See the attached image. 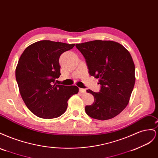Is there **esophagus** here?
<instances>
[{"label": "esophagus", "instance_id": "obj_1", "mask_svg": "<svg viewBox=\"0 0 158 158\" xmlns=\"http://www.w3.org/2000/svg\"><path fill=\"white\" fill-rule=\"evenodd\" d=\"M79 91H80V92L82 93V94H85V89L80 88V89H79Z\"/></svg>", "mask_w": 158, "mask_h": 158}]
</instances>
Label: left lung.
I'll list each match as a JSON object with an SVG mask.
<instances>
[{
    "mask_svg": "<svg viewBox=\"0 0 158 158\" xmlns=\"http://www.w3.org/2000/svg\"><path fill=\"white\" fill-rule=\"evenodd\" d=\"M86 61L91 76L99 79L100 92H86L94 102L85 107L93 118H114L125 109L135 83V66L128 51L113 41L95 40L76 44Z\"/></svg>",
    "mask_w": 158,
    "mask_h": 158,
    "instance_id": "obj_1",
    "label": "left lung"
}]
</instances>
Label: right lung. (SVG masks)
<instances>
[{"label": "right lung", "mask_w": 158, "mask_h": 158, "mask_svg": "<svg viewBox=\"0 0 158 158\" xmlns=\"http://www.w3.org/2000/svg\"><path fill=\"white\" fill-rule=\"evenodd\" d=\"M75 44L42 40L28 46L19 59L16 79L23 101L30 111L43 118L62 115L68 100L78 93L76 85L54 84L60 75L59 57Z\"/></svg>", "instance_id": "1"}]
</instances>
